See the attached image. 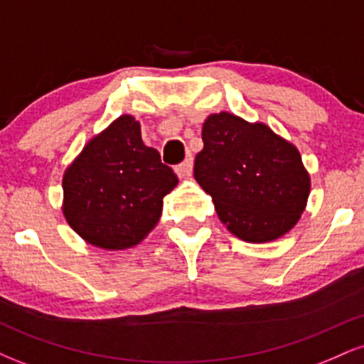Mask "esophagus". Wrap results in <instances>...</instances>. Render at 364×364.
Listing matches in <instances>:
<instances>
[{
  "label": "esophagus",
  "mask_w": 364,
  "mask_h": 364,
  "mask_svg": "<svg viewBox=\"0 0 364 364\" xmlns=\"http://www.w3.org/2000/svg\"><path fill=\"white\" fill-rule=\"evenodd\" d=\"M191 171H193V159L188 157L186 161H183L181 164L176 168V174L179 178H188L191 176Z\"/></svg>",
  "instance_id": "1"
}]
</instances>
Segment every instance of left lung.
<instances>
[{
  "label": "left lung",
  "mask_w": 364,
  "mask_h": 364,
  "mask_svg": "<svg viewBox=\"0 0 364 364\" xmlns=\"http://www.w3.org/2000/svg\"><path fill=\"white\" fill-rule=\"evenodd\" d=\"M202 140L195 179L231 235L270 243L298 224L311 179L292 141L262 121L250 123L228 111L207 116Z\"/></svg>",
  "instance_id": "8db88e82"
}]
</instances>
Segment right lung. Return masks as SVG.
Returning a JSON list of instances; mask_svg holds the SVG:
<instances>
[{
	"label": "right lung",
	"mask_w": 364,
	"mask_h": 364,
	"mask_svg": "<svg viewBox=\"0 0 364 364\" xmlns=\"http://www.w3.org/2000/svg\"><path fill=\"white\" fill-rule=\"evenodd\" d=\"M173 169L141 140L140 121L121 114L83 145L63 174V215L85 243L107 252L140 245L156 228Z\"/></svg>",
	"instance_id": "right-lung-1"
}]
</instances>
